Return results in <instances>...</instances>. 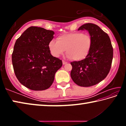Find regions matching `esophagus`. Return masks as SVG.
<instances>
[{
    "label": "esophagus",
    "mask_w": 126,
    "mask_h": 126,
    "mask_svg": "<svg viewBox=\"0 0 126 126\" xmlns=\"http://www.w3.org/2000/svg\"><path fill=\"white\" fill-rule=\"evenodd\" d=\"M62 62H63V64H64H64H66L67 63V62H65V61H62Z\"/></svg>",
    "instance_id": "obj_1"
}]
</instances>
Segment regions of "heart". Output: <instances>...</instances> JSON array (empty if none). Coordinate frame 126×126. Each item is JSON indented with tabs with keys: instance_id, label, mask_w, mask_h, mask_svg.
<instances>
[{
	"instance_id": "heart-1",
	"label": "heart",
	"mask_w": 126,
	"mask_h": 126,
	"mask_svg": "<svg viewBox=\"0 0 126 126\" xmlns=\"http://www.w3.org/2000/svg\"><path fill=\"white\" fill-rule=\"evenodd\" d=\"M57 41L52 40L49 43L51 54L55 57H59L66 50L68 57L75 61L86 58L90 52L93 44L91 36L82 32L61 35L57 38Z\"/></svg>"
}]
</instances>
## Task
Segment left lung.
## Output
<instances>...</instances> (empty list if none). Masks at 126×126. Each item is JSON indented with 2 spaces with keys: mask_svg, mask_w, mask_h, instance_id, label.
<instances>
[{
  "mask_svg": "<svg viewBox=\"0 0 126 126\" xmlns=\"http://www.w3.org/2000/svg\"><path fill=\"white\" fill-rule=\"evenodd\" d=\"M84 29L87 30L92 38V47L86 58L71 63V76L76 84L87 87L98 84L109 73L113 49L109 36L97 25L86 23L78 31Z\"/></svg>",
  "mask_w": 126,
  "mask_h": 126,
  "instance_id": "8db88e82",
  "label": "left lung"
}]
</instances>
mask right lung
I'll use <instances>...</instances> for the list:
<instances>
[{"instance_id":"right-lung-1","label":"right lung","mask_w":126,"mask_h":126,"mask_svg":"<svg viewBox=\"0 0 126 126\" xmlns=\"http://www.w3.org/2000/svg\"><path fill=\"white\" fill-rule=\"evenodd\" d=\"M54 32L31 27L16 39L12 59L16 77L21 84L34 91L49 88L62 61L50 54L49 43Z\"/></svg>"}]
</instances>
